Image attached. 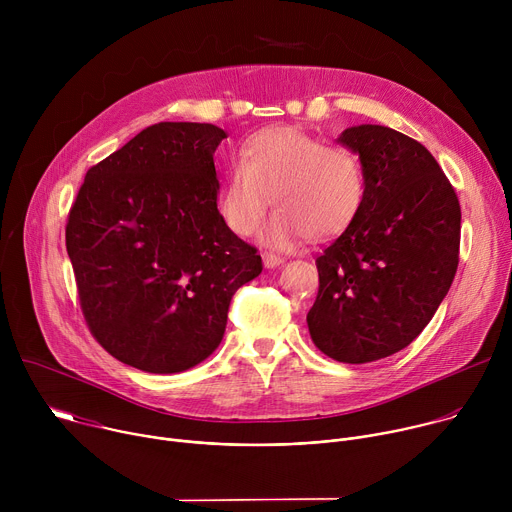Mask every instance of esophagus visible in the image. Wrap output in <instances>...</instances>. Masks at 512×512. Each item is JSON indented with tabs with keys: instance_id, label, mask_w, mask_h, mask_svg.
<instances>
[{
	"instance_id": "1",
	"label": "esophagus",
	"mask_w": 512,
	"mask_h": 512,
	"mask_svg": "<svg viewBox=\"0 0 512 512\" xmlns=\"http://www.w3.org/2000/svg\"><path fill=\"white\" fill-rule=\"evenodd\" d=\"M261 257H263V265L265 267H277V265L283 263V259L277 253H273V251H263Z\"/></svg>"
}]
</instances>
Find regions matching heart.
<instances>
[{"label": "heart", "mask_w": 512, "mask_h": 512, "mask_svg": "<svg viewBox=\"0 0 512 512\" xmlns=\"http://www.w3.org/2000/svg\"><path fill=\"white\" fill-rule=\"evenodd\" d=\"M271 202L277 210L261 231L271 247L304 237L328 241L358 218L367 198L358 156L298 127H267L253 133L239 152L218 198L231 233L249 237Z\"/></svg>", "instance_id": "b5f03b06"}]
</instances>
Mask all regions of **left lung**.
I'll return each instance as SVG.
<instances>
[{"instance_id": "obj_1", "label": "left lung", "mask_w": 512, "mask_h": 512, "mask_svg": "<svg viewBox=\"0 0 512 512\" xmlns=\"http://www.w3.org/2000/svg\"><path fill=\"white\" fill-rule=\"evenodd\" d=\"M367 198L350 229L316 257L320 287L308 312L314 344L348 364L409 346L429 324L460 261V202L423 145L383 125L346 129Z\"/></svg>"}]
</instances>
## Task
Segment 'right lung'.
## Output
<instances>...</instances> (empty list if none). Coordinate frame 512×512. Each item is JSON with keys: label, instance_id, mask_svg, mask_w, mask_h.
Segmentation results:
<instances>
[{"label": "right lung", "instance_id": "1", "mask_svg": "<svg viewBox=\"0 0 512 512\" xmlns=\"http://www.w3.org/2000/svg\"><path fill=\"white\" fill-rule=\"evenodd\" d=\"M227 133L162 121L89 168L68 210L66 251L95 340L145 373H182L221 344L257 249L216 208Z\"/></svg>", "mask_w": 512, "mask_h": 512}]
</instances>
